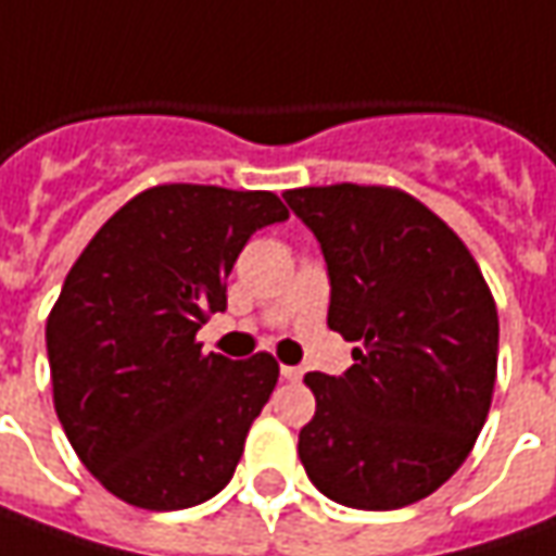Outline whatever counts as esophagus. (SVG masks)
Returning <instances> with one entry per match:
<instances>
[{"label": "esophagus", "instance_id": "34e87169", "mask_svg": "<svg viewBox=\"0 0 556 556\" xmlns=\"http://www.w3.org/2000/svg\"><path fill=\"white\" fill-rule=\"evenodd\" d=\"M279 372H282V378H286V381H301L304 369H301V366H282Z\"/></svg>", "mask_w": 556, "mask_h": 556}]
</instances>
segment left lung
Masks as SVG:
<instances>
[{
	"instance_id": "obj_1",
	"label": "left lung",
	"mask_w": 556,
	"mask_h": 556,
	"mask_svg": "<svg viewBox=\"0 0 556 556\" xmlns=\"http://www.w3.org/2000/svg\"><path fill=\"white\" fill-rule=\"evenodd\" d=\"M329 274V329L356 341L344 375L307 372L298 455L326 498L396 510L450 480L483 431L498 314L468 245L393 187H298Z\"/></svg>"
}]
</instances>
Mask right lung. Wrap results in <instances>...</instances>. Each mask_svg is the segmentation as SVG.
Segmentation results:
<instances>
[{"instance_id":"1","label":"right lung","mask_w":556,"mask_h":556,"mask_svg":"<svg viewBox=\"0 0 556 556\" xmlns=\"http://www.w3.org/2000/svg\"><path fill=\"white\" fill-rule=\"evenodd\" d=\"M289 218L267 190L163 184L128 200L70 267L46 326L54 412L101 486L181 510L230 483L277 388L270 354H202L249 237Z\"/></svg>"}]
</instances>
